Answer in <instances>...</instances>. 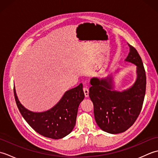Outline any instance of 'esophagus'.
<instances>
[{"label": "esophagus", "instance_id": "esophagus-1", "mask_svg": "<svg viewBox=\"0 0 158 158\" xmlns=\"http://www.w3.org/2000/svg\"><path fill=\"white\" fill-rule=\"evenodd\" d=\"M83 92H84V94L85 97H88L89 96V89L87 88H83Z\"/></svg>", "mask_w": 158, "mask_h": 158}]
</instances>
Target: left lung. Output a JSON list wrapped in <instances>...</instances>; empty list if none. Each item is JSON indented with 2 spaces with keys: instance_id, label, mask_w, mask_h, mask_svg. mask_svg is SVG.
Segmentation results:
<instances>
[{
  "instance_id": "left-lung-1",
  "label": "left lung",
  "mask_w": 158,
  "mask_h": 158,
  "mask_svg": "<svg viewBox=\"0 0 158 158\" xmlns=\"http://www.w3.org/2000/svg\"><path fill=\"white\" fill-rule=\"evenodd\" d=\"M128 45L130 52L125 61L136 66V79L130 88L122 92L114 89L111 75L90 79L89 96L94 105L96 122L100 129L110 134L123 132L133 125L142 109L145 95L146 75L141 58L134 47Z\"/></svg>"
}]
</instances>
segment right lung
<instances>
[{"mask_svg":"<svg viewBox=\"0 0 158 158\" xmlns=\"http://www.w3.org/2000/svg\"><path fill=\"white\" fill-rule=\"evenodd\" d=\"M14 96L20 113L32 129L40 135L53 139L64 138L72 132L76 123L79 104L84 99L83 84L66 91L52 108L43 112H33L25 108Z\"/></svg>","mask_w":158,"mask_h":158,"instance_id":"add662e5","label":"right lung"}]
</instances>
